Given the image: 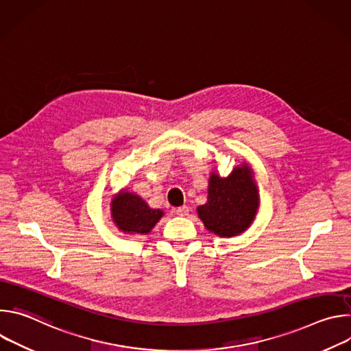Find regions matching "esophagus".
I'll use <instances>...</instances> for the list:
<instances>
[{
	"label": "esophagus",
	"mask_w": 351,
	"mask_h": 351,
	"mask_svg": "<svg viewBox=\"0 0 351 351\" xmlns=\"http://www.w3.org/2000/svg\"><path fill=\"white\" fill-rule=\"evenodd\" d=\"M176 214L179 217H186L189 214V207L187 206H182V207H178L176 208Z\"/></svg>",
	"instance_id": "esophagus-1"
}]
</instances>
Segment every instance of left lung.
<instances>
[{"mask_svg":"<svg viewBox=\"0 0 351 351\" xmlns=\"http://www.w3.org/2000/svg\"><path fill=\"white\" fill-rule=\"evenodd\" d=\"M258 208V191L247 165L236 168L230 176L213 173L208 202L197 208L204 226L222 237L237 236L253 222Z\"/></svg>","mask_w":351,"mask_h":351,"instance_id":"obj_1","label":"left lung"}]
</instances>
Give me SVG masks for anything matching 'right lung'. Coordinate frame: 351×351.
Listing matches in <instances>:
<instances>
[{"label":"right lung","instance_id":"1","mask_svg":"<svg viewBox=\"0 0 351 351\" xmlns=\"http://www.w3.org/2000/svg\"><path fill=\"white\" fill-rule=\"evenodd\" d=\"M111 206L114 222L128 233L147 234L162 217L161 210L149 208L138 195L128 191H122Z\"/></svg>","mask_w":351,"mask_h":351}]
</instances>
